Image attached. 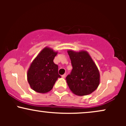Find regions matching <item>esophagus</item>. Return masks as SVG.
I'll use <instances>...</instances> for the list:
<instances>
[{
  "instance_id": "obj_1",
  "label": "esophagus",
  "mask_w": 126,
  "mask_h": 126,
  "mask_svg": "<svg viewBox=\"0 0 126 126\" xmlns=\"http://www.w3.org/2000/svg\"><path fill=\"white\" fill-rule=\"evenodd\" d=\"M62 78H64L65 77H66V74H65V73H64V75H62Z\"/></svg>"
}]
</instances>
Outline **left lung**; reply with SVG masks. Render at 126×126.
<instances>
[{"label": "left lung", "mask_w": 126, "mask_h": 126, "mask_svg": "<svg viewBox=\"0 0 126 126\" xmlns=\"http://www.w3.org/2000/svg\"><path fill=\"white\" fill-rule=\"evenodd\" d=\"M73 69L66 78L69 88L78 96L91 94L97 89L100 74L97 66L88 51L67 50Z\"/></svg>", "instance_id": "obj_1"}]
</instances>
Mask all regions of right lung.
Listing matches in <instances>:
<instances>
[{"label": "right lung", "mask_w": 126, "mask_h": 126, "mask_svg": "<svg viewBox=\"0 0 126 126\" xmlns=\"http://www.w3.org/2000/svg\"><path fill=\"white\" fill-rule=\"evenodd\" d=\"M57 51L44 47L31 63L27 71V80L30 87L35 92L45 94L53 89L60 75L58 66L53 62Z\"/></svg>", "instance_id": "1"}]
</instances>
